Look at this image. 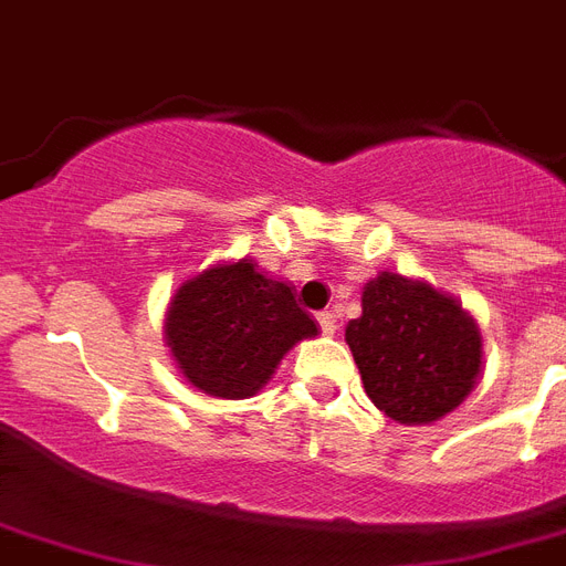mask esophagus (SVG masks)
I'll list each match as a JSON object with an SVG mask.
<instances>
[{"label":"esophagus","instance_id":"esophagus-1","mask_svg":"<svg viewBox=\"0 0 566 566\" xmlns=\"http://www.w3.org/2000/svg\"><path fill=\"white\" fill-rule=\"evenodd\" d=\"M317 323H319V328H323V335H335L337 332V317L332 314V311H319Z\"/></svg>","mask_w":566,"mask_h":566}]
</instances>
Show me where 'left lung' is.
<instances>
[{"label":"left lung","instance_id":"1","mask_svg":"<svg viewBox=\"0 0 566 566\" xmlns=\"http://www.w3.org/2000/svg\"><path fill=\"white\" fill-rule=\"evenodd\" d=\"M346 344L378 411L402 426L452 413L482 376V332L473 314L422 279L378 273L364 284L361 317Z\"/></svg>","mask_w":566,"mask_h":566}]
</instances>
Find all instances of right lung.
<instances>
[{
	"label": "right lung",
	"mask_w": 566,
	"mask_h": 566,
	"mask_svg": "<svg viewBox=\"0 0 566 566\" xmlns=\"http://www.w3.org/2000/svg\"><path fill=\"white\" fill-rule=\"evenodd\" d=\"M317 323L293 287L258 273L252 258L217 261L176 287L164 314V344L190 387L217 399L261 394Z\"/></svg>",
	"instance_id": "obj_1"
}]
</instances>
